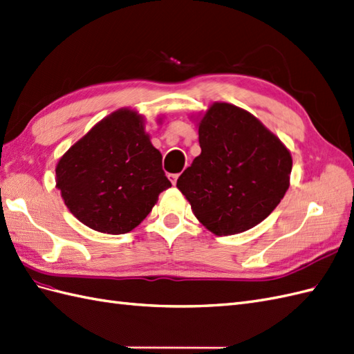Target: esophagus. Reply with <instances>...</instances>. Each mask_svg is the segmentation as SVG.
I'll return each mask as SVG.
<instances>
[{
    "label": "esophagus",
    "instance_id": "34e87169",
    "mask_svg": "<svg viewBox=\"0 0 354 354\" xmlns=\"http://www.w3.org/2000/svg\"><path fill=\"white\" fill-rule=\"evenodd\" d=\"M168 177H169V180H171L172 186H176V185H177V178H178V174H169Z\"/></svg>",
    "mask_w": 354,
    "mask_h": 354
}]
</instances>
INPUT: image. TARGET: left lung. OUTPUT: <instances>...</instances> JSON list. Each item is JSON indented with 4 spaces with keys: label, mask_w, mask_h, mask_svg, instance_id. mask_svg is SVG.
Masks as SVG:
<instances>
[{
    "label": "left lung",
    "mask_w": 354,
    "mask_h": 354,
    "mask_svg": "<svg viewBox=\"0 0 354 354\" xmlns=\"http://www.w3.org/2000/svg\"><path fill=\"white\" fill-rule=\"evenodd\" d=\"M198 135L201 154L177 180L196 219L216 236L258 225L290 186V151L260 120L231 103H213Z\"/></svg>",
    "instance_id": "8db88e82"
}]
</instances>
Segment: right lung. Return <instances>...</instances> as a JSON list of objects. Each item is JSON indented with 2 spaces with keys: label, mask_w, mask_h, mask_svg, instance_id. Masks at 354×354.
Listing matches in <instances>:
<instances>
[{
  "label": "right lung",
  "mask_w": 354,
  "mask_h": 354,
  "mask_svg": "<svg viewBox=\"0 0 354 354\" xmlns=\"http://www.w3.org/2000/svg\"><path fill=\"white\" fill-rule=\"evenodd\" d=\"M57 187L84 225L124 234L147 218L171 186L144 120L131 109L103 118L58 160Z\"/></svg>",
  "instance_id": "obj_1"
}]
</instances>
